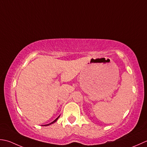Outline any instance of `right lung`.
Segmentation results:
<instances>
[{"label":"right lung","instance_id":"1","mask_svg":"<svg viewBox=\"0 0 147 147\" xmlns=\"http://www.w3.org/2000/svg\"><path fill=\"white\" fill-rule=\"evenodd\" d=\"M59 116H58V117H57V118H56V119L55 120V121H53L52 122H51V123H50V124H46V125H45V126H46V125H50V124H53V123H54V122H56V121H57V120H58V118H59Z\"/></svg>","mask_w":147,"mask_h":147}]
</instances>
